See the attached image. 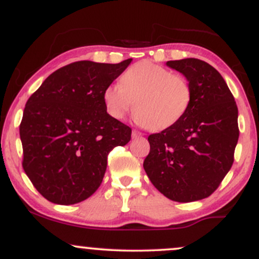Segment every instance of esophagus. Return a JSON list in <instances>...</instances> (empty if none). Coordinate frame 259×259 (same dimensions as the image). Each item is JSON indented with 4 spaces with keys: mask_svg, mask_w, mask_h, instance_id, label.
Segmentation results:
<instances>
[{
    "mask_svg": "<svg viewBox=\"0 0 259 259\" xmlns=\"http://www.w3.org/2000/svg\"><path fill=\"white\" fill-rule=\"evenodd\" d=\"M141 136H142V134L138 132V130H133V139H139V138H141Z\"/></svg>",
    "mask_w": 259,
    "mask_h": 259,
    "instance_id": "obj_1",
    "label": "esophagus"
}]
</instances>
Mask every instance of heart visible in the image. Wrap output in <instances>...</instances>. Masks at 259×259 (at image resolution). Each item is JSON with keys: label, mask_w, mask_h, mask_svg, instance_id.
<instances>
[{"label": "heart", "mask_w": 259, "mask_h": 259, "mask_svg": "<svg viewBox=\"0 0 259 259\" xmlns=\"http://www.w3.org/2000/svg\"><path fill=\"white\" fill-rule=\"evenodd\" d=\"M103 102L115 119L125 117L135 103V119L140 124L151 130H164L185 114L191 102V88L184 76L142 61L121 75L120 84L107 86Z\"/></svg>", "instance_id": "b5f03b06"}]
</instances>
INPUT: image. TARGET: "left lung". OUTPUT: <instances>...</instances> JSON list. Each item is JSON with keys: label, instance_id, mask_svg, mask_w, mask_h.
Masks as SVG:
<instances>
[{"label": "left lung", "instance_id": "left-lung-1", "mask_svg": "<svg viewBox=\"0 0 259 259\" xmlns=\"http://www.w3.org/2000/svg\"><path fill=\"white\" fill-rule=\"evenodd\" d=\"M191 88V102L173 126L148 136L144 169L154 187L177 202L210 196L234 163L239 140L236 102L227 82L197 58L168 61Z\"/></svg>", "mask_w": 259, "mask_h": 259}]
</instances>
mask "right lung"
<instances>
[{"label": "right lung", "mask_w": 259, "mask_h": 259, "mask_svg": "<svg viewBox=\"0 0 259 259\" xmlns=\"http://www.w3.org/2000/svg\"><path fill=\"white\" fill-rule=\"evenodd\" d=\"M132 61L74 62L29 97L19 126L23 168L46 200L74 204L90 197L105 177L108 153L130 141L132 129L107 113L103 91Z\"/></svg>", "instance_id": "1"}]
</instances>
